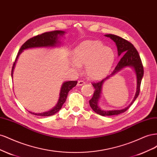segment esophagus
<instances>
[{
    "label": "esophagus",
    "instance_id": "esophagus-1",
    "mask_svg": "<svg viewBox=\"0 0 157 157\" xmlns=\"http://www.w3.org/2000/svg\"><path fill=\"white\" fill-rule=\"evenodd\" d=\"M84 84H85V82H84L83 80H78V83H77V86H83Z\"/></svg>",
    "mask_w": 157,
    "mask_h": 157
}]
</instances>
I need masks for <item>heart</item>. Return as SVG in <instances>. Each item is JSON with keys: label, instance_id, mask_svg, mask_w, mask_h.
Here are the masks:
<instances>
[{"label": "heart", "instance_id": "b5f03b06", "mask_svg": "<svg viewBox=\"0 0 157 157\" xmlns=\"http://www.w3.org/2000/svg\"><path fill=\"white\" fill-rule=\"evenodd\" d=\"M115 60L114 50L97 40H87L80 43L73 50L72 67L80 70L86 65L87 77L98 80L105 77L111 71Z\"/></svg>", "mask_w": 157, "mask_h": 157}]
</instances>
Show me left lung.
<instances>
[{"instance_id": "left-lung-1", "label": "left lung", "mask_w": 157, "mask_h": 157, "mask_svg": "<svg viewBox=\"0 0 157 157\" xmlns=\"http://www.w3.org/2000/svg\"><path fill=\"white\" fill-rule=\"evenodd\" d=\"M105 36L109 37L111 40H113L115 42L116 46L117 47L118 55V56L122 57V58L119 61V62L118 63L116 67L110 75H109L108 77L102 80L100 82L92 84L93 86L95 88V91L93 95V97L89 101L90 105L94 112L98 113V115H100L104 117L119 115V114L125 112L129 109V107L132 105L133 103L135 101L136 98L139 96L140 85L142 78H143L144 76L143 65H142L141 60L140 59L138 52H137V50L135 48L134 45L128 40L115 35H105ZM125 67H131L134 69L136 75V92L132 101L128 107L122 109H117V110L116 109H113V110H103V109H101L98 105V103L101 97V94L102 92V86L103 83L106 80L112 77L113 75L116 74L121 70Z\"/></svg>"}]
</instances>
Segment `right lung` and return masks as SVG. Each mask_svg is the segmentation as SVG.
Instances as JSON below:
<instances>
[{
    "label": "right lung",
    "instance_id": "1",
    "mask_svg": "<svg viewBox=\"0 0 157 157\" xmlns=\"http://www.w3.org/2000/svg\"><path fill=\"white\" fill-rule=\"evenodd\" d=\"M65 32L63 31H54L50 32H46L42 33L41 35H37L31 38V39L27 40L23 44L21 48L19 50L15 62L13 64V67L12 69V78H13V69L15 67L16 61L18 59V57L25 50L36 48H54L58 47L61 44V42L59 41V38L65 35ZM77 84V81H65L62 84L61 87L59 92V98L58 101L55 107H54L50 110L48 111H45L43 113H33L29 111L30 113L33 115H35L36 116L40 117H48L54 115L56 113H58L62 107L63 103L65 102L67 99L69 92L75 87Z\"/></svg>",
    "mask_w": 157,
    "mask_h": 157
}]
</instances>
